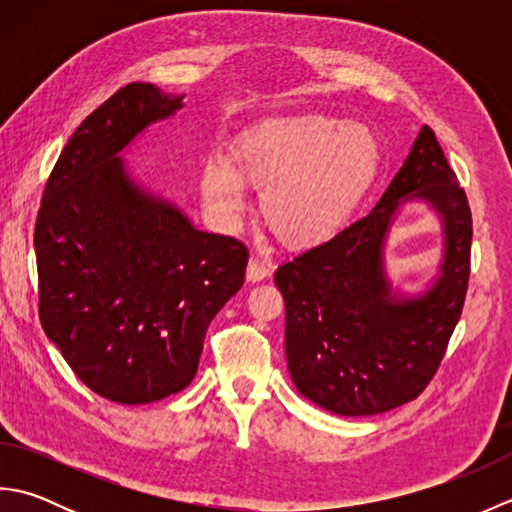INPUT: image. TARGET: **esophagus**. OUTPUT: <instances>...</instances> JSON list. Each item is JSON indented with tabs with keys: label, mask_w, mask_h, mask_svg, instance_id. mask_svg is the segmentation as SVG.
<instances>
[{
	"label": "esophagus",
	"mask_w": 512,
	"mask_h": 512,
	"mask_svg": "<svg viewBox=\"0 0 512 512\" xmlns=\"http://www.w3.org/2000/svg\"><path fill=\"white\" fill-rule=\"evenodd\" d=\"M268 275H270V270L264 262H259L257 257L248 259V268H246V279L248 281H253V284H255V281H264Z\"/></svg>",
	"instance_id": "esophagus-1"
}]
</instances>
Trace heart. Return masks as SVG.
Here are the masks:
<instances>
[{
    "mask_svg": "<svg viewBox=\"0 0 512 512\" xmlns=\"http://www.w3.org/2000/svg\"><path fill=\"white\" fill-rule=\"evenodd\" d=\"M380 169L367 127L325 114H279L244 129L231 156L200 167L209 213L233 224L246 206L244 184L262 189L259 213L279 244L312 250L330 244L352 220Z\"/></svg>",
    "mask_w": 512,
    "mask_h": 512,
    "instance_id": "heart-1",
    "label": "heart"
}]
</instances>
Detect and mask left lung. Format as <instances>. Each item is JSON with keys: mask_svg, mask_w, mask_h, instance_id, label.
I'll return each mask as SVG.
<instances>
[{"mask_svg": "<svg viewBox=\"0 0 512 512\" xmlns=\"http://www.w3.org/2000/svg\"><path fill=\"white\" fill-rule=\"evenodd\" d=\"M409 201H427L445 237L439 275L418 296L394 291L384 268L390 224ZM471 224L466 193L424 125L372 213L277 268L286 358L299 394L336 416H374L418 398L460 321Z\"/></svg>", "mask_w": 512, "mask_h": 512, "instance_id": "1", "label": "left lung"}]
</instances>
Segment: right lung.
<instances>
[{
    "mask_svg": "<svg viewBox=\"0 0 512 512\" xmlns=\"http://www.w3.org/2000/svg\"><path fill=\"white\" fill-rule=\"evenodd\" d=\"M182 99L129 83L94 110L61 151L35 224L43 332L81 383L121 405L191 383L206 328L246 275L242 242L198 231L121 158Z\"/></svg>",
    "mask_w": 512,
    "mask_h": 512,
    "instance_id": "1",
    "label": "right lung"
}]
</instances>
